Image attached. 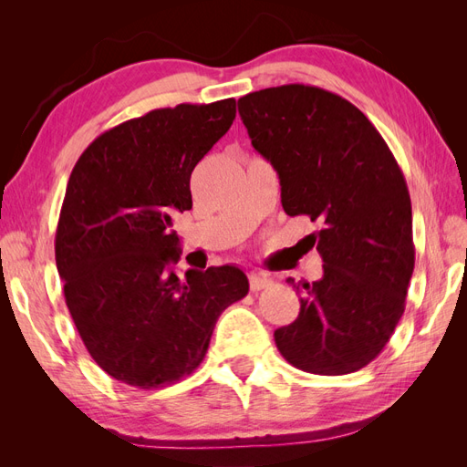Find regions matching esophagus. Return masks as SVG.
Listing matches in <instances>:
<instances>
[{
    "instance_id": "34e87169",
    "label": "esophagus",
    "mask_w": 467,
    "mask_h": 467,
    "mask_svg": "<svg viewBox=\"0 0 467 467\" xmlns=\"http://www.w3.org/2000/svg\"><path fill=\"white\" fill-rule=\"evenodd\" d=\"M249 286L253 292H259V290H265L268 286H273V280L265 276V275H251L249 276Z\"/></svg>"
}]
</instances>
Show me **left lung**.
<instances>
[{"instance_id": "8db88e82", "label": "left lung", "mask_w": 467, "mask_h": 467, "mask_svg": "<svg viewBox=\"0 0 467 467\" xmlns=\"http://www.w3.org/2000/svg\"><path fill=\"white\" fill-rule=\"evenodd\" d=\"M237 109L251 146L278 173L282 208L319 223L307 239L323 276L288 278L300 314L275 343L304 372H357L389 341L415 266L401 169L374 124L331 91L290 83L249 93Z\"/></svg>"}]
</instances>
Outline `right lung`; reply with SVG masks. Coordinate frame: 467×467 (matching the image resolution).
I'll return each instance as SVG.
<instances>
[{
  "label": "right lung",
  "instance_id": "right-lung-1",
  "mask_svg": "<svg viewBox=\"0 0 467 467\" xmlns=\"http://www.w3.org/2000/svg\"><path fill=\"white\" fill-rule=\"evenodd\" d=\"M235 119V99L155 109L95 138L67 181L56 266L83 345L124 384L153 389L189 376L225 307L249 282L234 265L185 273L177 212L191 173Z\"/></svg>",
  "mask_w": 467,
  "mask_h": 467
}]
</instances>
